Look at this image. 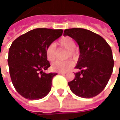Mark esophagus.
Wrapping results in <instances>:
<instances>
[{
	"label": "esophagus",
	"mask_w": 120,
	"mask_h": 120,
	"mask_svg": "<svg viewBox=\"0 0 120 120\" xmlns=\"http://www.w3.org/2000/svg\"><path fill=\"white\" fill-rule=\"evenodd\" d=\"M58 74H60V75H65L66 73H64V72H58Z\"/></svg>",
	"instance_id": "obj_1"
}]
</instances>
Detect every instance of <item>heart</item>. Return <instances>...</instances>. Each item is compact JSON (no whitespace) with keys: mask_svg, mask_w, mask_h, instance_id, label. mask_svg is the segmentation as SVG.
Here are the masks:
<instances>
[{"mask_svg":"<svg viewBox=\"0 0 120 120\" xmlns=\"http://www.w3.org/2000/svg\"><path fill=\"white\" fill-rule=\"evenodd\" d=\"M58 44L61 47L68 50V56H74L75 55V49L76 47V44L75 41L71 38L69 37H65L62 38L59 40ZM46 56L49 61L52 62L56 57V52L54 44H51L47 47L46 49ZM73 65V62L71 60L68 61H56L52 64V68L53 70L59 72H65Z\"/></svg>","mask_w":120,"mask_h":120,"instance_id":"b5f03b06","label":"heart"}]
</instances>
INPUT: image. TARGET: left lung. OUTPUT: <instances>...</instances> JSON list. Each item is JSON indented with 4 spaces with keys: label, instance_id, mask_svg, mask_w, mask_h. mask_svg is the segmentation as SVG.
<instances>
[{
    "label": "left lung",
    "instance_id": "obj_1",
    "mask_svg": "<svg viewBox=\"0 0 120 120\" xmlns=\"http://www.w3.org/2000/svg\"><path fill=\"white\" fill-rule=\"evenodd\" d=\"M69 36L78 44L80 56L75 79L68 82L75 95L90 98L105 89L112 73L114 60L111 47L102 37L82 28L67 29L64 36Z\"/></svg>",
    "mask_w": 120,
    "mask_h": 120
}]
</instances>
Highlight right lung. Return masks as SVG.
Wrapping results in <instances>:
<instances>
[{
    "mask_svg": "<svg viewBox=\"0 0 120 120\" xmlns=\"http://www.w3.org/2000/svg\"><path fill=\"white\" fill-rule=\"evenodd\" d=\"M62 33V30L37 28L11 44L8 59L9 74L14 87L24 98L38 100L50 92L52 78L57 73H45L50 67L46 49Z\"/></svg>",
    "mask_w": 120,
    "mask_h": 120,
    "instance_id": "right-lung-1",
    "label": "right lung"
}]
</instances>
